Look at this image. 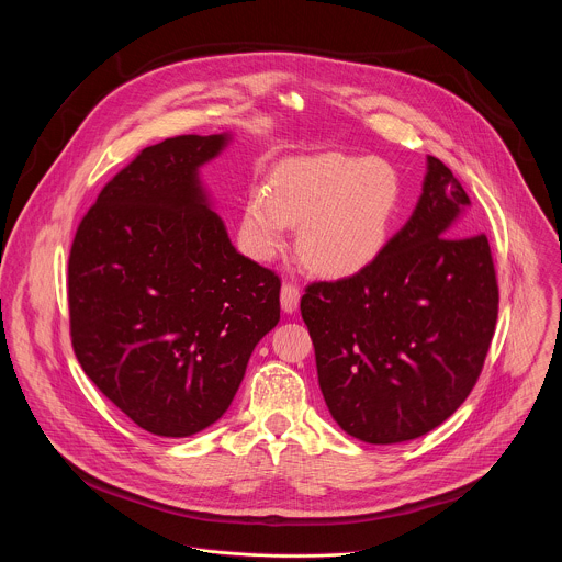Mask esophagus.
Returning <instances> with one entry per match:
<instances>
[{"label":"esophagus","instance_id":"obj_1","mask_svg":"<svg viewBox=\"0 0 562 562\" xmlns=\"http://www.w3.org/2000/svg\"><path fill=\"white\" fill-rule=\"evenodd\" d=\"M300 304V289L295 284L284 282L282 291H280V306L284 313H295Z\"/></svg>","mask_w":562,"mask_h":562}]
</instances>
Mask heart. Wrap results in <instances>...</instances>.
Wrapping results in <instances>:
<instances>
[{"mask_svg": "<svg viewBox=\"0 0 562 562\" xmlns=\"http://www.w3.org/2000/svg\"><path fill=\"white\" fill-rule=\"evenodd\" d=\"M400 204L397 173L380 159L319 153L280 162L271 189L249 195L245 231L251 254L276 256L291 224L297 251L317 273L351 276L384 247Z\"/></svg>", "mask_w": 562, "mask_h": 562, "instance_id": "heart-1", "label": "heart"}]
</instances>
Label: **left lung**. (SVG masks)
I'll use <instances>...</instances> for the list:
<instances>
[{
  "label": "left lung",
  "mask_w": 562,
  "mask_h": 562,
  "mask_svg": "<svg viewBox=\"0 0 562 562\" xmlns=\"http://www.w3.org/2000/svg\"><path fill=\"white\" fill-rule=\"evenodd\" d=\"M471 200L427 157L418 204L351 278L313 282L300 300L325 403L369 445L420 438L469 395L494 336L498 284Z\"/></svg>",
  "instance_id": "left-lung-1"
}]
</instances>
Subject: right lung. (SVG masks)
I'll list each match as a JSON object with an SVG mask.
<instances>
[{"label": "right lung", "instance_id": "obj_1", "mask_svg": "<svg viewBox=\"0 0 562 562\" xmlns=\"http://www.w3.org/2000/svg\"><path fill=\"white\" fill-rule=\"evenodd\" d=\"M231 133L146 146L100 193L68 258L75 356L137 427L217 423L280 319V280L239 254L200 169Z\"/></svg>", "mask_w": 562, "mask_h": 562}]
</instances>
